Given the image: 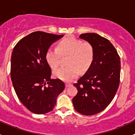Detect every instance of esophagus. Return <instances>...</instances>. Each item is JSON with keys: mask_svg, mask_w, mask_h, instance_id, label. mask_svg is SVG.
Wrapping results in <instances>:
<instances>
[{"mask_svg": "<svg viewBox=\"0 0 135 135\" xmlns=\"http://www.w3.org/2000/svg\"><path fill=\"white\" fill-rule=\"evenodd\" d=\"M72 84H69V83H66V88H69V87L71 86Z\"/></svg>", "mask_w": 135, "mask_h": 135, "instance_id": "34e87169", "label": "esophagus"}]
</instances>
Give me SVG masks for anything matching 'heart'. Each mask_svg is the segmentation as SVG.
I'll list each match as a JSON object with an SVG mask.
<instances>
[{
    "label": "heart",
    "mask_w": 135,
    "mask_h": 135,
    "mask_svg": "<svg viewBox=\"0 0 135 135\" xmlns=\"http://www.w3.org/2000/svg\"><path fill=\"white\" fill-rule=\"evenodd\" d=\"M69 57L67 67L55 70L54 75L57 78L70 82L76 78L81 72H85L91 65L94 57L93 46L89 42H83L74 37L62 39L57 49L50 48L46 54V60L52 69H57L61 64V57Z\"/></svg>",
    "instance_id": "1"
}]
</instances>
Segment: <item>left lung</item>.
<instances>
[{
    "label": "left lung",
    "mask_w": 135,
    "mask_h": 135,
    "mask_svg": "<svg viewBox=\"0 0 135 135\" xmlns=\"http://www.w3.org/2000/svg\"><path fill=\"white\" fill-rule=\"evenodd\" d=\"M80 38L93 46L94 57L86 73L74 84L78 93L73 103L78 112L92 115L105 109L118 91L120 58L111 42L98 34H81Z\"/></svg>",
    "instance_id": "left-lung-1"
}]
</instances>
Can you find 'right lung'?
Instances as JSON below:
<instances>
[{"label":"right lung","mask_w":135,"mask_h":135,"mask_svg":"<svg viewBox=\"0 0 135 135\" xmlns=\"http://www.w3.org/2000/svg\"><path fill=\"white\" fill-rule=\"evenodd\" d=\"M62 36L32 32L17 42L12 51L10 75L13 88L21 103L34 114L51 111L65 88L61 80L51 79V68L46 60L50 46Z\"/></svg>","instance_id":"1"}]
</instances>
